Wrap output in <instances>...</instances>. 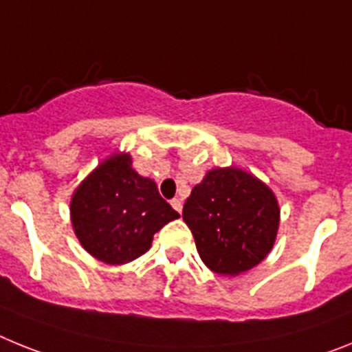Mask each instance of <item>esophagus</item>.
<instances>
[{
	"mask_svg": "<svg viewBox=\"0 0 352 352\" xmlns=\"http://www.w3.org/2000/svg\"><path fill=\"white\" fill-rule=\"evenodd\" d=\"M172 207L177 210V212H182V200H180V198H173Z\"/></svg>",
	"mask_w": 352,
	"mask_h": 352,
	"instance_id": "1",
	"label": "esophagus"
}]
</instances>
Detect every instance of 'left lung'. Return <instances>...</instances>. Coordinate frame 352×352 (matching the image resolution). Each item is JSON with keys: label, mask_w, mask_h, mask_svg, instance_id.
Returning a JSON list of instances; mask_svg holds the SVG:
<instances>
[{"label": "left lung", "mask_w": 352, "mask_h": 352, "mask_svg": "<svg viewBox=\"0 0 352 352\" xmlns=\"http://www.w3.org/2000/svg\"><path fill=\"white\" fill-rule=\"evenodd\" d=\"M201 262L221 276H237L273 250L280 206L273 189L243 168H212L184 204Z\"/></svg>", "instance_id": "1"}]
</instances>
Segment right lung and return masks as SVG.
<instances>
[{
  "mask_svg": "<svg viewBox=\"0 0 352 352\" xmlns=\"http://www.w3.org/2000/svg\"><path fill=\"white\" fill-rule=\"evenodd\" d=\"M179 218L152 179L140 175L127 152H115L91 170L70 198V221L94 258L122 265L146 253L154 234Z\"/></svg>",
  "mask_w": 352,
  "mask_h": 352,
  "instance_id": "add662e5",
  "label": "right lung"
}]
</instances>
